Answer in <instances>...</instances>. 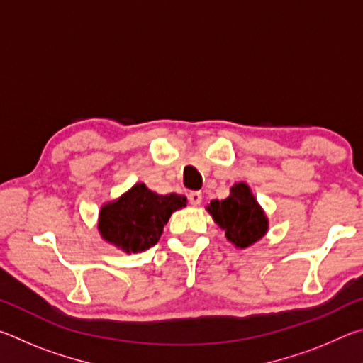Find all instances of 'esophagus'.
Returning <instances> with one entry per match:
<instances>
[{
  "label": "esophagus",
  "mask_w": 363,
  "mask_h": 363,
  "mask_svg": "<svg viewBox=\"0 0 363 363\" xmlns=\"http://www.w3.org/2000/svg\"><path fill=\"white\" fill-rule=\"evenodd\" d=\"M201 199H203V196H201L200 192H190V194H189V201H190V203H192L194 206L200 205V203H201Z\"/></svg>",
  "instance_id": "1"
}]
</instances>
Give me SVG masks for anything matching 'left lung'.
<instances>
[{
  "label": "left lung",
  "mask_w": 363,
  "mask_h": 363,
  "mask_svg": "<svg viewBox=\"0 0 363 363\" xmlns=\"http://www.w3.org/2000/svg\"><path fill=\"white\" fill-rule=\"evenodd\" d=\"M206 210L235 248L251 247L269 229L267 216L245 182L233 184L227 199L213 200Z\"/></svg>",
  "instance_id": "obj_1"
}]
</instances>
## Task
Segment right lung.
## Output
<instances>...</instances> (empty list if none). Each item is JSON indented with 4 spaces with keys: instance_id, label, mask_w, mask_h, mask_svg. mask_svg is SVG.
<instances>
[{
    "instance_id": "add662e5",
    "label": "right lung",
    "mask_w": 363,
    "mask_h": 363,
    "mask_svg": "<svg viewBox=\"0 0 363 363\" xmlns=\"http://www.w3.org/2000/svg\"><path fill=\"white\" fill-rule=\"evenodd\" d=\"M186 203V196L158 195L145 184H136L120 199L101 208L97 229L104 240L125 253H139L160 240L171 214Z\"/></svg>"
}]
</instances>
